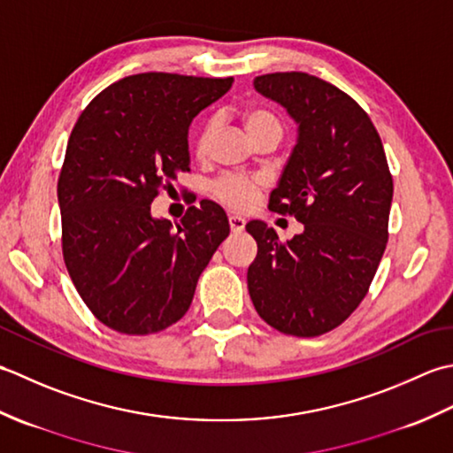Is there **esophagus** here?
<instances>
[{
  "instance_id": "obj_1",
  "label": "esophagus",
  "mask_w": 453,
  "mask_h": 453,
  "mask_svg": "<svg viewBox=\"0 0 453 453\" xmlns=\"http://www.w3.org/2000/svg\"><path fill=\"white\" fill-rule=\"evenodd\" d=\"M228 225H230V230H233V233L236 234V233H242L246 220L240 217V215H230L228 217Z\"/></svg>"
}]
</instances>
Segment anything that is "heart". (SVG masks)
I'll use <instances>...</instances> for the list:
<instances>
[{
    "label": "heart",
    "instance_id": "b5f03b06",
    "mask_svg": "<svg viewBox=\"0 0 453 453\" xmlns=\"http://www.w3.org/2000/svg\"><path fill=\"white\" fill-rule=\"evenodd\" d=\"M242 121L248 134L252 136V141L265 133H278L281 136V121L267 109H262V107L246 109L242 113ZM215 128H217L215 119L203 125V128L196 138V152L199 156H205L209 152L211 138L215 134ZM256 191H257V181L242 178V175H226V178L220 180L215 186V196L233 209H246L254 201Z\"/></svg>",
    "mask_w": 453,
    "mask_h": 453
}]
</instances>
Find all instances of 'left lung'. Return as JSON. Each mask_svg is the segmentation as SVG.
I'll return each mask as SVG.
<instances>
[{
    "mask_svg": "<svg viewBox=\"0 0 453 453\" xmlns=\"http://www.w3.org/2000/svg\"><path fill=\"white\" fill-rule=\"evenodd\" d=\"M254 89L297 123V142L267 207L295 215L303 233L281 242L264 220L246 225L257 242L248 291L270 326L319 336L365 297L389 236L393 178L373 123L336 86L278 72L257 76Z\"/></svg>",
    "mask_w": 453,
    "mask_h": 453,
    "instance_id": "1",
    "label": "left lung"
}]
</instances>
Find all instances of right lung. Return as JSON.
<instances>
[{
  "label": "right lung",
  "mask_w": 453,
  "mask_h": 453,
  "mask_svg": "<svg viewBox=\"0 0 453 453\" xmlns=\"http://www.w3.org/2000/svg\"><path fill=\"white\" fill-rule=\"evenodd\" d=\"M233 78L136 73L111 84L73 125L58 178L62 252L89 311L123 334L186 315L201 272L230 226L203 199L181 223L152 217L165 183L189 172V125Z\"/></svg>",
  "instance_id": "add662e5"
}]
</instances>
